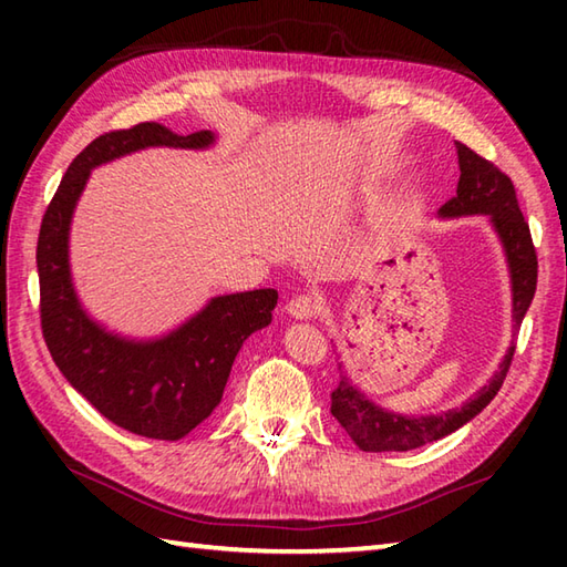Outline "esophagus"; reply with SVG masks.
<instances>
[{"instance_id":"esophagus-1","label":"esophagus","mask_w":567,"mask_h":567,"mask_svg":"<svg viewBox=\"0 0 567 567\" xmlns=\"http://www.w3.org/2000/svg\"><path fill=\"white\" fill-rule=\"evenodd\" d=\"M317 297L315 295H297L287 302V315L295 319H311L317 315Z\"/></svg>"}]
</instances>
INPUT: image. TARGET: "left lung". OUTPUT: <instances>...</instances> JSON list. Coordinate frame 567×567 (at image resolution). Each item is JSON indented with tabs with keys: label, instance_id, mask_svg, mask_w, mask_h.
Masks as SVG:
<instances>
[{
	"label": "left lung",
	"instance_id": "left-lung-1",
	"mask_svg": "<svg viewBox=\"0 0 567 567\" xmlns=\"http://www.w3.org/2000/svg\"><path fill=\"white\" fill-rule=\"evenodd\" d=\"M457 165H461V179H457L455 197L439 209L441 216H470L487 214L492 226L504 246V256L509 262L512 275V305H514V329L522 327L528 305L536 292L538 260L532 240V231L519 209L516 189L512 179L504 175L495 163L485 161L483 155L470 151L465 143H455ZM514 346L504 355L499 370L475 396L443 414H421V416H402L394 412H384L382 406L370 402L360 392L351 378L343 375L339 388L331 392V414L339 419V424L348 431V436L355 441L360 451L384 453V451H412L419 445L439 441L449 433L457 431L470 419H475L483 409L495 400L504 378L512 365Z\"/></svg>",
	"mask_w": 567,
	"mask_h": 567
}]
</instances>
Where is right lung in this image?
<instances>
[{"mask_svg": "<svg viewBox=\"0 0 567 567\" xmlns=\"http://www.w3.org/2000/svg\"><path fill=\"white\" fill-rule=\"evenodd\" d=\"M212 143V131L179 136L155 122L102 134L70 163L41 221L35 265L48 351L102 416L146 439L177 441L214 412L240 346L272 321L277 290L214 297L163 339L131 341L82 309L70 277V221L97 165L151 146L209 148Z\"/></svg>", "mask_w": 567, "mask_h": 567, "instance_id": "add662e5", "label": "right lung"}]
</instances>
